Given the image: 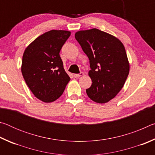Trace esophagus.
<instances>
[{"label":"esophagus","mask_w":155,"mask_h":155,"mask_svg":"<svg viewBox=\"0 0 155 155\" xmlns=\"http://www.w3.org/2000/svg\"><path fill=\"white\" fill-rule=\"evenodd\" d=\"M83 74H84L83 72H81V73H79V74H74V77L75 78H78V77H82V76H83Z\"/></svg>","instance_id":"esophagus-1"}]
</instances>
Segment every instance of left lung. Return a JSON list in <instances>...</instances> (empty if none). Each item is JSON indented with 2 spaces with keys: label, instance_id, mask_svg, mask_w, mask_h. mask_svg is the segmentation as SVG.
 Masks as SVG:
<instances>
[{
  "label": "left lung",
  "instance_id": "1",
  "mask_svg": "<svg viewBox=\"0 0 155 155\" xmlns=\"http://www.w3.org/2000/svg\"><path fill=\"white\" fill-rule=\"evenodd\" d=\"M75 38L90 60L88 75L92 83L86 93L97 103H108L122 90L129 73L124 45L116 37L97 28L78 31Z\"/></svg>",
  "mask_w": 155,
  "mask_h": 155
}]
</instances>
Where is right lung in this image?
Masks as SVG:
<instances>
[{"instance_id": "1", "label": "right lung", "mask_w": 155, "mask_h": 155, "mask_svg": "<svg viewBox=\"0 0 155 155\" xmlns=\"http://www.w3.org/2000/svg\"><path fill=\"white\" fill-rule=\"evenodd\" d=\"M70 35L69 31L51 30L38 37L25 50L22 76L34 96L44 103L58 99L70 81L59 55Z\"/></svg>"}]
</instances>
